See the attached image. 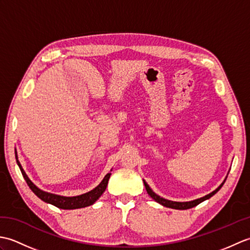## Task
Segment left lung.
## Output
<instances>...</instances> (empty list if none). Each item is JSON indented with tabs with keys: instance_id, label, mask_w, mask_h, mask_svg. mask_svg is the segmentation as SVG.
I'll list each match as a JSON object with an SVG mask.
<instances>
[{
	"instance_id": "1",
	"label": "left lung",
	"mask_w": 250,
	"mask_h": 250,
	"mask_svg": "<svg viewBox=\"0 0 250 250\" xmlns=\"http://www.w3.org/2000/svg\"><path fill=\"white\" fill-rule=\"evenodd\" d=\"M225 182H226V180H225ZM225 182L222 183V184L219 186V187L217 188L215 191H213V192H211V193L203 196V198L196 199V200H194V201H190V202H173V201L166 200V199L161 198V196H159V195H157L155 192H153V191L149 188V186L147 185V183L145 182V180H144V185H145V188H146V190H147V193L149 194L153 200L157 201L158 203H160L161 205L166 206V207H169V208H174V209H188V208H192V207H194V206H196V205H199V204L201 203V202H203V201H205V200H207V199H209L210 196H213L215 193L218 192V191L220 190V188L222 187V185L225 184Z\"/></svg>"
}]
</instances>
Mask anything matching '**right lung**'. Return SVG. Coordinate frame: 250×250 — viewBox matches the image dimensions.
Listing matches in <instances>:
<instances>
[{
	"instance_id": "right-lung-1",
	"label": "right lung",
	"mask_w": 250,
	"mask_h": 250,
	"mask_svg": "<svg viewBox=\"0 0 250 250\" xmlns=\"http://www.w3.org/2000/svg\"><path fill=\"white\" fill-rule=\"evenodd\" d=\"M16 158H17V153H16ZM17 163L20 167L21 173H22V176L25 179V182L28 184L30 189L33 191V192L39 196L41 200H43L44 202H46V203L52 204L57 206L58 208H62V209H75V208H82V207L92 205L105 191L106 187H107L108 179L110 177V173L106 174V176L103 178V180L101 182V184L97 188H94L93 190L89 191V192L84 194L77 195V196H61V195L45 192V191L37 188L36 186L29 179V177L26 176L23 168L21 167V164L19 163L18 159H17Z\"/></svg>"
}]
</instances>
